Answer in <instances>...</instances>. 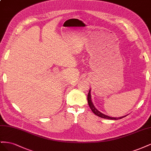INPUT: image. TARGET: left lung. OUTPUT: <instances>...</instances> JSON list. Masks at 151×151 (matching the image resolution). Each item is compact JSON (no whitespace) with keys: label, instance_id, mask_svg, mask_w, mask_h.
<instances>
[{"label":"left lung","instance_id":"obj_1","mask_svg":"<svg viewBox=\"0 0 151 151\" xmlns=\"http://www.w3.org/2000/svg\"><path fill=\"white\" fill-rule=\"evenodd\" d=\"M88 104L89 106L91 108V110L95 114V115H96L97 116L103 118H105V119H108V120H120L122 119V118H124L126 116H121V117H118V118H115V117H111V116H109L108 115H104V114L100 112L99 111H98V109L95 108V106H94V104L91 101V90L89 91V93H88Z\"/></svg>","mask_w":151,"mask_h":151}]
</instances>
